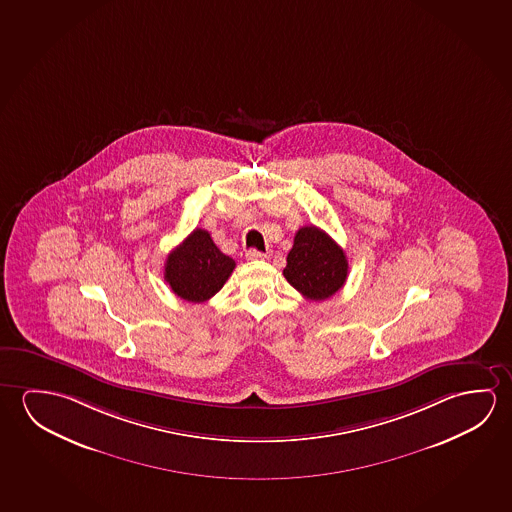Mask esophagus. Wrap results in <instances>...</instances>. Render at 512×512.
<instances>
[{"label":"esophagus","instance_id":"obj_1","mask_svg":"<svg viewBox=\"0 0 512 512\" xmlns=\"http://www.w3.org/2000/svg\"><path fill=\"white\" fill-rule=\"evenodd\" d=\"M268 256H270L268 252L256 251V249H251L245 254V258L249 261L267 260Z\"/></svg>","mask_w":512,"mask_h":512}]
</instances>
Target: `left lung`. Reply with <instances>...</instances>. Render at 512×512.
<instances>
[{
    "mask_svg": "<svg viewBox=\"0 0 512 512\" xmlns=\"http://www.w3.org/2000/svg\"><path fill=\"white\" fill-rule=\"evenodd\" d=\"M349 261L340 245L317 226H304L293 238L283 276L309 301L333 297L347 281Z\"/></svg>",
    "mask_w": 512,
    "mask_h": 512,
    "instance_id": "8db88e82",
    "label": "left lung"
}]
</instances>
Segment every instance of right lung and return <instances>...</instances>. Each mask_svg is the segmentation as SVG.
Listing matches in <instances>:
<instances>
[{"instance_id":"obj_1","label":"right lung","mask_w":512,"mask_h":512,"mask_svg":"<svg viewBox=\"0 0 512 512\" xmlns=\"http://www.w3.org/2000/svg\"><path fill=\"white\" fill-rule=\"evenodd\" d=\"M235 260L220 252L210 233L197 228L167 256L163 277L181 299L204 302L231 276Z\"/></svg>"}]
</instances>
